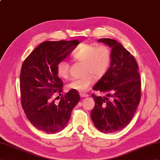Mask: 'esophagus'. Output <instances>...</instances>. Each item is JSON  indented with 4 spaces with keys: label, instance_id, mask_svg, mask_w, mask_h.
<instances>
[{
    "label": "esophagus",
    "instance_id": "esophagus-1",
    "mask_svg": "<svg viewBox=\"0 0 160 160\" xmlns=\"http://www.w3.org/2000/svg\"><path fill=\"white\" fill-rule=\"evenodd\" d=\"M80 97H87L88 96V94L84 93V92H80Z\"/></svg>",
    "mask_w": 160,
    "mask_h": 160
}]
</instances>
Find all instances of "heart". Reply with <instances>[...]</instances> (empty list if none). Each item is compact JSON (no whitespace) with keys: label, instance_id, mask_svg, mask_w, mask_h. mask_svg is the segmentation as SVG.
Here are the masks:
<instances>
[{"label":"heart","instance_id":"1","mask_svg":"<svg viewBox=\"0 0 160 160\" xmlns=\"http://www.w3.org/2000/svg\"><path fill=\"white\" fill-rule=\"evenodd\" d=\"M73 59L84 62L82 77L72 79L66 85L68 90L85 92L95 82V78H101L110 67L112 54L109 47L104 44L82 43L72 53ZM70 65L67 60H61L57 64V73L62 78L69 76Z\"/></svg>","mask_w":160,"mask_h":160}]
</instances>
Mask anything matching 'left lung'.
Returning a JSON list of instances; mask_svg holds the SVG:
<instances>
[{
  "mask_svg": "<svg viewBox=\"0 0 160 160\" xmlns=\"http://www.w3.org/2000/svg\"><path fill=\"white\" fill-rule=\"evenodd\" d=\"M98 41L112 48V59L107 73L92 88L107 97L92 94L95 105L91 117L101 132L112 133L124 128L132 119L141 101V76L134 56L120 43L110 38Z\"/></svg>",
  "mask_w": 160,
  "mask_h": 160,
  "instance_id": "1",
  "label": "left lung"
}]
</instances>
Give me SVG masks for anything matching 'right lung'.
Masks as SVG:
<instances>
[{
	"label": "right lung",
	"mask_w": 160,
	"mask_h": 160,
	"mask_svg": "<svg viewBox=\"0 0 160 160\" xmlns=\"http://www.w3.org/2000/svg\"><path fill=\"white\" fill-rule=\"evenodd\" d=\"M79 42L45 41L24 60L20 73V93L23 109L36 128L53 134L62 130L78 103L79 93L70 90L56 103L53 97L61 95L63 81L57 73V64L65 59Z\"/></svg>",
	"instance_id": "right-lung-1"
}]
</instances>
